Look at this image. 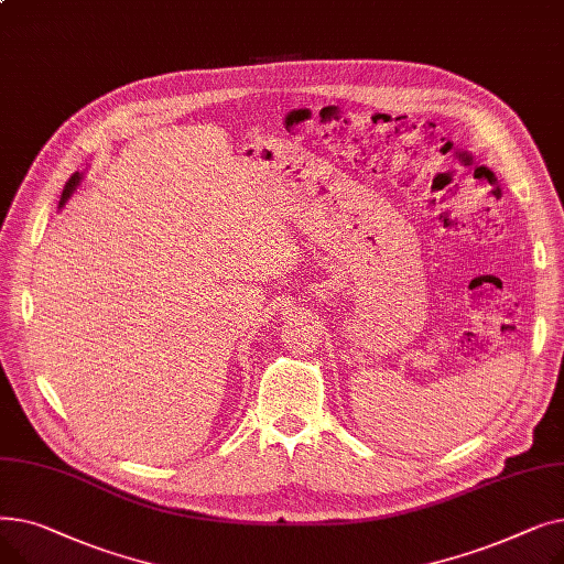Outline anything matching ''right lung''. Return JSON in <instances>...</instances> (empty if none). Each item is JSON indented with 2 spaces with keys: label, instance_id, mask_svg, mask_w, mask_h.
Masks as SVG:
<instances>
[{
  "label": "right lung",
  "instance_id": "1",
  "mask_svg": "<svg viewBox=\"0 0 564 564\" xmlns=\"http://www.w3.org/2000/svg\"><path fill=\"white\" fill-rule=\"evenodd\" d=\"M82 183V173L77 171V173H73L70 175V181L66 183V187H64V194H62V200H58V207H64L66 205V200L73 196V192L77 189V185Z\"/></svg>",
  "mask_w": 564,
  "mask_h": 564
}]
</instances>
